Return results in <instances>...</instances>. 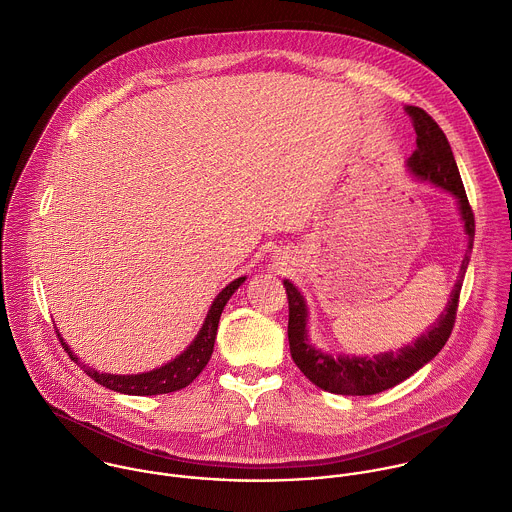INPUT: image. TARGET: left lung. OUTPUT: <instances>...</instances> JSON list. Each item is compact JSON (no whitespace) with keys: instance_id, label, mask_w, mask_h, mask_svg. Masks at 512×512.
Returning a JSON list of instances; mask_svg holds the SVG:
<instances>
[{"instance_id":"1","label":"left lung","mask_w":512,"mask_h":512,"mask_svg":"<svg viewBox=\"0 0 512 512\" xmlns=\"http://www.w3.org/2000/svg\"><path fill=\"white\" fill-rule=\"evenodd\" d=\"M407 113L413 119L415 131H417V149L409 157V169L425 179L431 181L447 191H451L459 199L461 215L465 221V229L469 235L467 255L461 265L459 279L455 283V289L451 293V301L441 315V319L425 333L421 335L415 345H407L399 349V353H381L377 357H339L333 359L331 355H325L317 351L313 345H309L307 339V307L301 297V293L293 287V283L283 281L289 301V349L295 365L301 369V373L323 391L335 393V395H349V397H367L377 395L381 391H387L405 379H409L413 373H417L423 365H427L431 359L437 357V353L445 347L449 341L457 309H459V295L463 287V279L469 267L473 241H475V213L467 199V191L455 161V155L451 151L449 139L443 133V129L437 125V121L421 107L409 105Z\"/></svg>"}]
</instances>
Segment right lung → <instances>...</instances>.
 Wrapping results in <instances>:
<instances>
[{
    "instance_id": "obj_1",
    "label": "right lung",
    "mask_w": 512,
    "mask_h": 512,
    "mask_svg": "<svg viewBox=\"0 0 512 512\" xmlns=\"http://www.w3.org/2000/svg\"><path fill=\"white\" fill-rule=\"evenodd\" d=\"M243 281H245V277L235 279L233 283H229L217 295V299L213 301V305H211V309L207 313V319H205L199 335L195 337V341L187 347V351H183L177 359H173L165 367H159L155 371L141 373V375H107V373H97L93 369H87L83 365L85 375H89L95 383L103 385L105 389H111V391H117V393H123V395H139V397H143V395L173 393V391H179V389L187 387L189 383H193V379L209 363L223 307L227 305L229 297L239 289V285ZM59 343L63 345V349L67 351L71 361L77 363V357L69 351V347L63 343L61 337H59Z\"/></svg>"
}]
</instances>
